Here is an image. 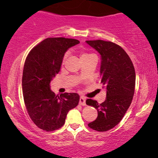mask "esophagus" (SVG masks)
<instances>
[{"label": "esophagus", "mask_w": 158, "mask_h": 158, "mask_svg": "<svg viewBox=\"0 0 158 158\" xmlns=\"http://www.w3.org/2000/svg\"><path fill=\"white\" fill-rule=\"evenodd\" d=\"M79 104L81 106H85V98L84 97H81L79 100Z\"/></svg>", "instance_id": "esophagus-1"}]
</instances>
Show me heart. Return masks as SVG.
Wrapping results in <instances>:
<instances>
[{
	"label": "heart",
	"instance_id": "obj_1",
	"mask_svg": "<svg viewBox=\"0 0 158 158\" xmlns=\"http://www.w3.org/2000/svg\"><path fill=\"white\" fill-rule=\"evenodd\" d=\"M68 55H69L68 52H66L65 54H64V57H63V62L67 59V58H68ZM91 56H94V55H92V54L88 53V52H83L81 53V60L84 59V58H87V57H91Z\"/></svg>",
	"mask_w": 158,
	"mask_h": 158
}]
</instances>
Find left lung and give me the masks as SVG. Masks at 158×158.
<instances>
[{
	"mask_svg": "<svg viewBox=\"0 0 158 158\" xmlns=\"http://www.w3.org/2000/svg\"><path fill=\"white\" fill-rule=\"evenodd\" d=\"M86 42L101 55V83L106 89V98L103 103L86 100V104L98 111V117L88 126L94 130L106 131L121 122L131 104L135 88V68L119 45L101 40Z\"/></svg>",
	"mask_w": 158,
	"mask_h": 158,
	"instance_id": "8db88e82",
	"label": "left lung"
}]
</instances>
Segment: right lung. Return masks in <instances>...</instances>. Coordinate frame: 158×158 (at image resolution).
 Here are the masks:
<instances>
[{
    "mask_svg": "<svg viewBox=\"0 0 158 158\" xmlns=\"http://www.w3.org/2000/svg\"><path fill=\"white\" fill-rule=\"evenodd\" d=\"M79 43L77 40L64 37L45 39L29 52L25 60L23 100L32 122L43 130L61 128L68 111L78 104V94L64 93L56 96L50 89V83L60 72L65 52Z\"/></svg>",
    "mask_w": 158,
    "mask_h": 158,
    "instance_id": "1",
    "label": "right lung"
}]
</instances>
